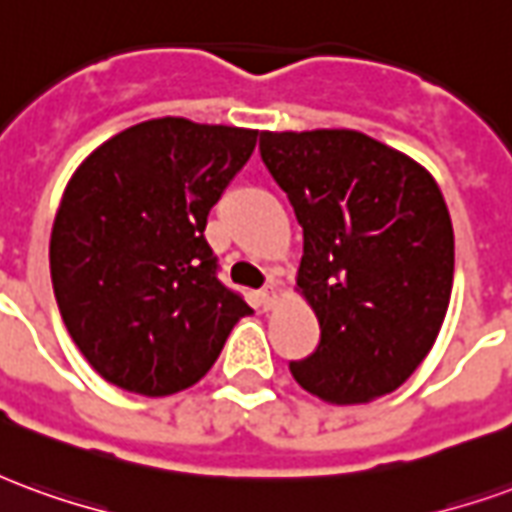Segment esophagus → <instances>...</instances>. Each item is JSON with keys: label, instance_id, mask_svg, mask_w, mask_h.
Returning <instances> with one entry per match:
<instances>
[{"label": "esophagus", "instance_id": "obj_1", "mask_svg": "<svg viewBox=\"0 0 512 512\" xmlns=\"http://www.w3.org/2000/svg\"><path fill=\"white\" fill-rule=\"evenodd\" d=\"M279 299H282V296H279V288L274 282H271L268 288L260 290V307H263V310H274L279 304Z\"/></svg>", "mask_w": 512, "mask_h": 512}]
</instances>
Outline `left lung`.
Wrapping results in <instances>:
<instances>
[{
    "label": "left lung",
    "mask_w": 512,
    "mask_h": 512,
    "mask_svg": "<svg viewBox=\"0 0 512 512\" xmlns=\"http://www.w3.org/2000/svg\"><path fill=\"white\" fill-rule=\"evenodd\" d=\"M260 156L304 230L296 293L321 326L290 373L334 406L395 392L450 307L455 235L439 183L351 128L260 131Z\"/></svg>",
    "instance_id": "left-lung-1"
}]
</instances>
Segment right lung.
<instances>
[{"label": "right lung", "mask_w": 512, "mask_h": 512, "mask_svg": "<svg viewBox=\"0 0 512 512\" xmlns=\"http://www.w3.org/2000/svg\"><path fill=\"white\" fill-rule=\"evenodd\" d=\"M255 145V128L156 117L71 175L51 227V285L73 343L109 384L147 397L189 389L252 315L216 279L205 224Z\"/></svg>", "instance_id": "1"}]
</instances>
